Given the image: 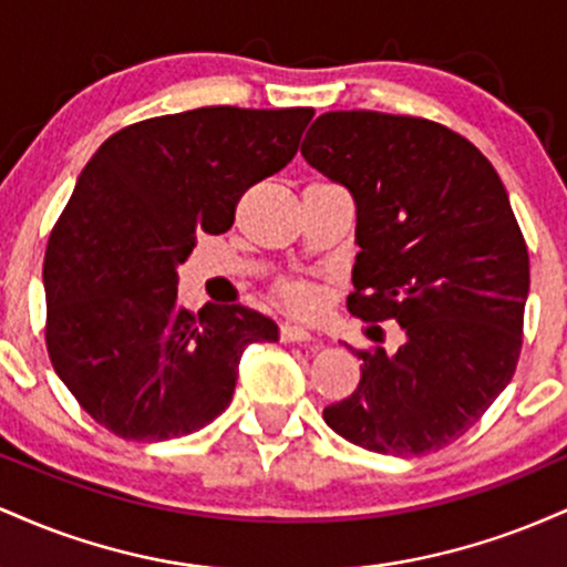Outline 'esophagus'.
<instances>
[{
	"instance_id": "34e87169",
	"label": "esophagus",
	"mask_w": 567,
	"mask_h": 567,
	"mask_svg": "<svg viewBox=\"0 0 567 567\" xmlns=\"http://www.w3.org/2000/svg\"><path fill=\"white\" fill-rule=\"evenodd\" d=\"M279 338H282L285 343H311L315 341V336H311L309 330L301 328V324H290V322H285L282 328H279Z\"/></svg>"
}]
</instances>
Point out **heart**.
<instances>
[{
	"label": "heart",
	"mask_w": 567,
	"mask_h": 567,
	"mask_svg": "<svg viewBox=\"0 0 567 567\" xmlns=\"http://www.w3.org/2000/svg\"><path fill=\"white\" fill-rule=\"evenodd\" d=\"M277 292L282 303L290 311H298V315H315L322 306V290L309 279H285Z\"/></svg>",
	"instance_id": "b5f03b06"
}]
</instances>
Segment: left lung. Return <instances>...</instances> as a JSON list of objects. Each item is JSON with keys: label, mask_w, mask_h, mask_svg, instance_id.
<instances>
[{"label": "left lung", "mask_w": 567, "mask_h": 567, "mask_svg": "<svg viewBox=\"0 0 567 567\" xmlns=\"http://www.w3.org/2000/svg\"><path fill=\"white\" fill-rule=\"evenodd\" d=\"M301 154L354 197L349 311L405 333L394 354L357 351L362 379L324 424L373 453L440 451L504 392L523 349L530 266L506 188L474 143L421 116L328 112Z\"/></svg>", "instance_id": "obj_1"}]
</instances>
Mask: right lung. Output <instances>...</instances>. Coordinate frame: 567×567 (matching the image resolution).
<instances>
[{
  "mask_svg": "<svg viewBox=\"0 0 567 567\" xmlns=\"http://www.w3.org/2000/svg\"><path fill=\"white\" fill-rule=\"evenodd\" d=\"M315 109L205 106L135 122L93 154L44 252L50 360L122 440L197 432L229 408L247 343L277 341L247 306L178 303L197 234L231 229L243 194L282 171Z\"/></svg>",
  "mask_w": 567,
  "mask_h": 567,
  "instance_id": "add662e5",
  "label": "right lung"
}]
</instances>
